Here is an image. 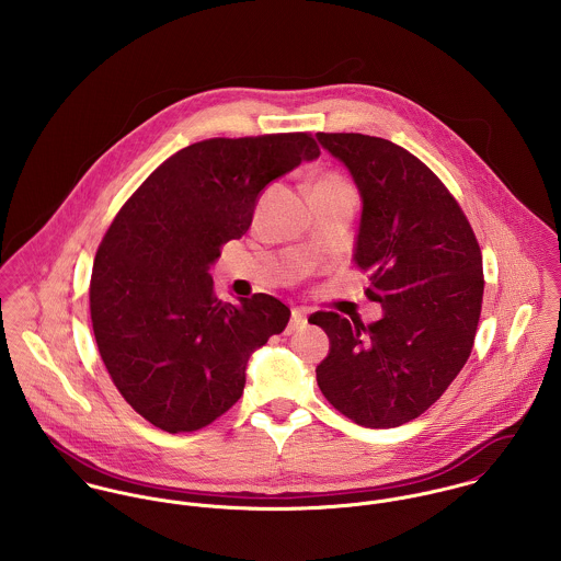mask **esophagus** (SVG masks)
<instances>
[{
  "label": "esophagus",
  "mask_w": 561,
  "mask_h": 561,
  "mask_svg": "<svg viewBox=\"0 0 561 561\" xmlns=\"http://www.w3.org/2000/svg\"><path fill=\"white\" fill-rule=\"evenodd\" d=\"M307 318H309V313H307L305 309H294V311H291V321H289V325H287V334L300 330V328L307 323Z\"/></svg>",
  "instance_id": "obj_1"
}]
</instances>
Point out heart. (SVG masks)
Returning <instances> with one entry per match:
<instances>
[{
    "instance_id": "heart-1",
    "label": "heart",
    "mask_w": 561,
    "mask_h": 561,
    "mask_svg": "<svg viewBox=\"0 0 561 561\" xmlns=\"http://www.w3.org/2000/svg\"><path fill=\"white\" fill-rule=\"evenodd\" d=\"M318 185H321V187H352V185L347 183V179L341 176V174H336V172L325 174Z\"/></svg>"
}]
</instances>
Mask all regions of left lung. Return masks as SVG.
I'll list each match as a JSON object with an SVG mask.
<instances>
[{"instance_id":"1","label":"left lung","mask_w":561,"mask_h":561,"mask_svg":"<svg viewBox=\"0 0 561 561\" xmlns=\"http://www.w3.org/2000/svg\"><path fill=\"white\" fill-rule=\"evenodd\" d=\"M363 198L354 261L382 320L318 311L330 352L318 365L323 398L365 427L423 414L471 356L483 298L478 238L445 183L398 145L363 134H318Z\"/></svg>"}]
</instances>
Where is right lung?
I'll list each match as a JSON object with an SVG mask.
<instances>
[{"label": "right lung", "mask_w": 561, "mask_h": 561, "mask_svg": "<svg viewBox=\"0 0 561 561\" xmlns=\"http://www.w3.org/2000/svg\"><path fill=\"white\" fill-rule=\"evenodd\" d=\"M320 158L311 134L194 142L158 165L112 220L90 276L101 360L140 416L196 432L240 400L250 354L291 311L267 294L218 300L209 265L240 240L261 190Z\"/></svg>", "instance_id": "right-lung-1"}]
</instances>
